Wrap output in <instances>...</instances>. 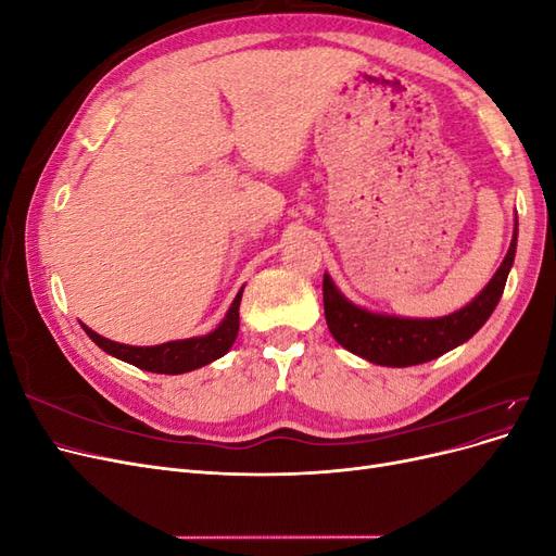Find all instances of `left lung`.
<instances>
[{"label": "left lung", "instance_id": "8db88e82", "mask_svg": "<svg viewBox=\"0 0 556 556\" xmlns=\"http://www.w3.org/2000/svg\"><path fill=\"white\" fill-rule=\"evenodd\" d=\"M515 250L517 217L510 248L496 268L494 278L484 285V290L470 304L443 317H399L366 311L343 296L329 274H325L323 296L327 327L336 343H341L352 355L371 364L415 366L431 362L466 343L490 319L503 288H506L515 262Z\"/></svg>", "mask_w": 556, "mask_h": 556}]
</instances>
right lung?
Here are the masks:
<instances>
[{
	"mask_svg": "<svg viewBox=\"0 0 556 556\" xmlns=\"http://www.w3.org/2000/svg\"><path fill=\"white\" fill-rule=\"evenodd\" d=\"M241 296L243 288L239 290L237 299L231 301V306L225 315V319L217 325L211 333L206 336H194V339H180V341H169V343H160V345H125V343H115L99 336L90 327L80 323V327L86 329L90 339L109 352L111 357L123 359L131 366H139L143 371L150 374H164V376H178V374H188L194 371V368L206 366L215 359H220L227 355L229 348L237 341L239 333V306H241Z\"/></svg>",
	"mask_w": 556,
	"mask_h": 556,
	"instance_id": "add662e5",
	"label": "right lung"
}]
</instances>
